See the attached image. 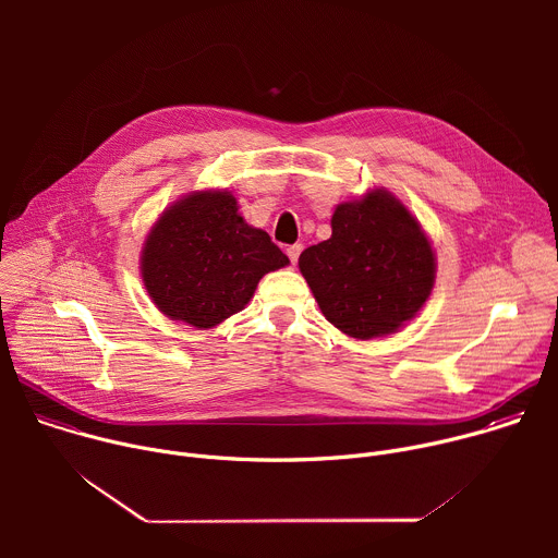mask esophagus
Listing matches in <instances>:
<instances>
[{
	"mask_svg": "<svg viewBox=\"0 0 558 558\" xmlns=\"http://www.w3.org/2000/svg\"><path fill=\"white\" fill-rule=\"evenodd\" d=\"M300 254H302V245H289V247H287V256H289V260H291L293 265L298 263Z\"/></svg>",
	"mask_w": 558,
	"mask_h": 558,
	"instance_id": "obj_1",
	"label": "esophagus"
}]
</instances>
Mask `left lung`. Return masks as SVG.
<instances>
[{"label":"left lung","instance_id":"8db88e82","mask_svg":"<svg viewBox=\"0 0 558 558\" xmlns=\"http://www.w3.org/2000/svg\"><path fill=\"white\" fill-rule=\"evenodd\" d=\"M331 238L300 254L327 320L357 340L400 329L435 282V254L411 211L384 190L338 205Z\"/></svg>","mask_w":558,"mask_h":558}]
</instances>
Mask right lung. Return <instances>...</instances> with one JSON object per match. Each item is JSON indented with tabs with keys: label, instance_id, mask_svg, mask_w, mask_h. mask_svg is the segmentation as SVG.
I'll return each mask as SVG.
<instances>
[{
	"label": "right lung",
	"instance_id": "obj_1",
	"mask_svg": "<svg viewBox=\"0 0 558 558\" xmlns=\"http://www.w3.org/2000/svg\"><path fill=\"white\" fill-rule=\"evenodd\" d=\"M284 265L289 258L267 231L243 220L229 192H196L163 211L141 258L154 304L196 329L241 311L258 280Z\"/></svg>",
	"mask_w": 558,
	"mask_h": 558
}]
</instances>
